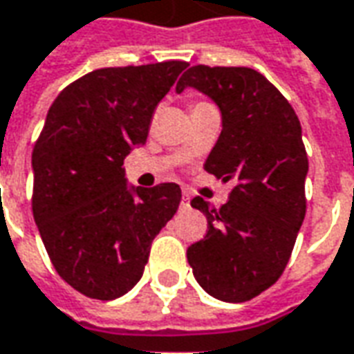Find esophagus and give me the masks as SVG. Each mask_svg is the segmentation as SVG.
<instances>
[{
  "label": "esophagus",
  "instance_id": "34e87169",
  "mask_svg": "<svg viewBox=\"0 0 354 354\" xmlns=\"http://www.w3.org/2000/svg\"><path fill=\"white\" fill-rule=\"evenodd\" d=\"M187 207H189V194L184 192V195H182V209H187Z\"/></svg>",
  "mask_w": 354,
  "mask_h": 354
}]
</instances>
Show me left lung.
<instances>
[{
  "label": "left lung",
  "instance_id": "1",
  "mask_svg": "<svg viewBox=\"0 0 354 354\" xmlns=\"http://www.w3.org/2000/svg\"><path fill=\"white\" fill-rule=\"evenodd\" d=\"M185 88L218 105L222 132L205 170L234 184L218 211L192 199L209 230L187 247V263L209 295L243 303L278 281L305 220L301 122L280 91L247 66L195 65L178 80V93Z\"/></svg>",
  "mask_w": 354,
  "mask_h": 354
}]
</instances>
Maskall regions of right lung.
I'll use <instances>...</instances> for the list:
<instances>
[{
  "label": "right lung",
  "instance_id": "right-lung-1",
  "mask_svg": "<svg viewBox=\"0 0 354 354\" xmlns=\"http://www.w3.org/2000/svg\"><path fill=\"white\" fill-rule=\"evenodd\" d=\"M185 66L100 68L49 107L32 151V212L57 274L86 297L111 301L134 288L178 211L180 185H128L122 165Z\"/></svg>",
  "mask_w": 354,
  "mask_h": 354
}]
</instances>
